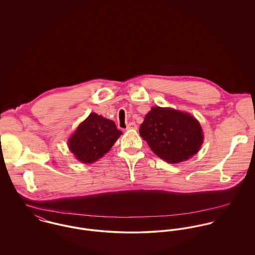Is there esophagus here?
I'll return each instance as SVG.
<instances>
[{
    "mask_svg": "<svg viewBox=\"0 0 255 255\" xmlns=\"http://www.w3.org/2000/svg\"><path fill=\"white\" fill-rule=\"evenodd\" d=\"M137 126L134 123H129L127 127V129H136Z\"/></svg>",
    "mask_w": 255,
    "mask_h": 255,
    "instance_id": "esophagus-1",
    "label": "esophagus"
}]
</instances>
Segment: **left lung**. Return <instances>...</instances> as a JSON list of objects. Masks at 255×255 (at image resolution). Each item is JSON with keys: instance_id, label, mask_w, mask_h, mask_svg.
Returning a JSON list of instances; mask_svg holds the SVG:
<instances>
[{"instance_id": "8db88e82", "label": "left lung", "mask_w": 255, "mask_h": 255, "mask_svg": "<svg viewBox=\"0 0 255 255\" xmlns=\"http://www.w3.org/2000/svg\"><path fill=\"white\" fill-rule=\"evenodd\" d=\"M151 150L169 163L182 162L196 154L203 134L199 123L189 114L153 107L139 128Z\"/></svg>"}]
</instances>
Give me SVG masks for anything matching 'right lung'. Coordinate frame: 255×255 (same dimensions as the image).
Segmentation results:
<instances>
[{"mask_svg":"<svg viewBox=\"0 0 255 255\" xmlns=\"http://www.w3.org/2000/svg\"><path fill=\"white\" fill-rule=\"evenodd\" d=\"M121 134L113 121L91 113L78 126L68 144L77 160L88 164L106 154Z\"/></svg>","mask_w":255,"mask_h":255,"instance_id":"1","label":"right lung"}]
</instances>
